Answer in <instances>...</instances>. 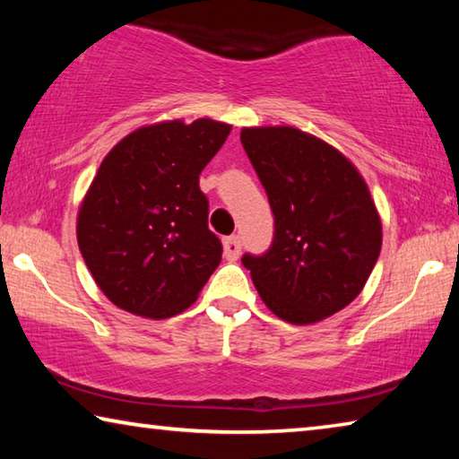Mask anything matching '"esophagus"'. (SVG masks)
I'll use <instances>...</instances> for the list:
<instances>
[{
    "label": "esophagus",
    "instance_id": "34e87169",
    "mask_svg": "<svg viewBox=\"0 0 459 459\" xmlns=\"http://www.w3.org/2000/svg\"><path fill=\"white\" fill-rule=\"evenodd\" d=\"M222 247H224V257L229 261H237L238 255H240V238L238 237H227L222 240Z\"/></svg>",
    "mask_w": 459,
    "mask_h": 459
}]
</instances>
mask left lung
<instances>
[{
  "label": "left lung",
  "instance_id": "left-lung-1",
  "mask_svg": "<svg viewBox=\"0 0 459 459\" xmlns=\"http://www.w3.org/2000/svg\"><path fill=\"white\" fill-rule=\"evenodd\" d=\"M240 143L267 192L275 232L243 255L261 299L290 324H316L362 291L383 229L368 186L338 150L295 127H245Z\"/></svg>",
  "mask_w": 459,
  "mask_h": 459
}]
</instances>
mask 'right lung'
Instances as JSON below:
<instances>
[{
	"instance_id": "obj_1",
	"label": "right lung",
	"mask_w": 459,
	"mask_h": 459,
	"mask_svg": "<svg viewBox=\"0 0 459 459\" xmlns=\"http://www.w3.org/2000/svg\"><path fill=\"white\" fill-rule=\"evenodd\" d=\"M230 126L164 121L107 153L84 196L76 238L92 279L115 306L164 320L196 301L222 259L208 229L200 172Z\"/></svg>"
}]
</instances>
